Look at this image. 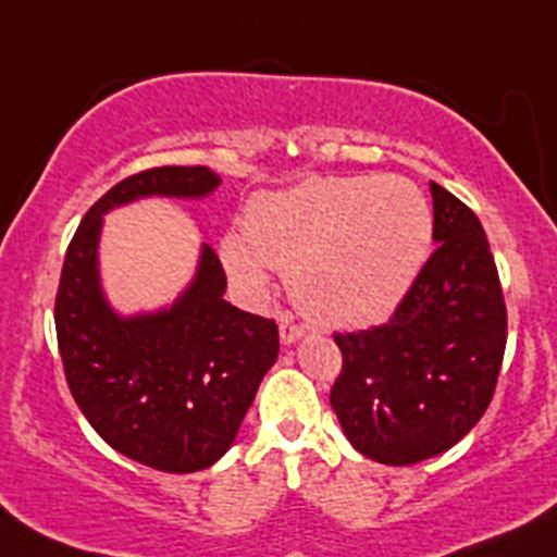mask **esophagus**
<instances>
[{
    "label": "esophagus",
    "mask_w": 557,
    "mask_h": 557,
    "mask_svg": "<svg viewBox=\"0 0 557 557\" xmlns=\"http://www.w3.org/2000/svg\"><path fill=\"white\" fill-rule=\"evenodd\" d=\"M301 335H304V330L298 327V325H293V322H280V341H283L285 346H290V344H296V341H301Z\"/></svg>",
    "instance_id": "34e87169"
}]
</instances>
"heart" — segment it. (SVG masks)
Returning <instances> with one entry per match:
<instances>
[{
	"label": "heart",
	"instance_id": "b5f03b06",
	"mask_svg": "<svg viewBox=\"0 0 557 557\" xmlns=\"http://www.w3.org/2000/svg\"><path fill=\"white\" fill-rule=\"evenodd\" d=\"M243 230L224 237L222 261L248 296H264L269 267L288 269L304 314L330 327H370L418 283L433 211L405 176H314L256 195Z\"/></svg>",
	"mask_w": 557,
	"mask_h": 557
}]
</instances>
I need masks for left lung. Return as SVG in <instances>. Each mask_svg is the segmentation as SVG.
Here are the masks:
<instances>
[{
	"label": "left lung",
	"instance_id": "left-lung-1",
	"mask_svg": "<svg viewBox=\"0 0 557 557\" xmlns=\"http://www.w3.org/2000/svg\"><path fill=\"white\" fill-rule=\"evenodd\" d=\"M433 243L418 283L381 327L335 333L344 370L330 405L351 447L414 466L455 447L497 388L507 311L479 216L431 182Z\"/></svg>",
	"mask_w": 557,
	"mask_h": 557
}]
</instances>
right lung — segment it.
<instances>
[{"mask_svg": "<svg viewBox=\"0 0 557 557\" xmlns=\"http://www.w3.org/2000/svg\"><path fill=\"white\" fill-rule=\"evenodd\" d=\"M219 185L206 166H158L110 187L73 235L54 301L65 381L84 418L115 451L163 473L211 468L232 447L277 359V325L224 301L227 277L206 243L171 307L119 314L100 283L102 216L143 198H209Z\"/></svg>", "mask_w": 557, "mask_h": 557, "instance_id": "obj_1", "label": "right lung"}]
</instances>
